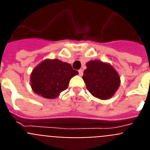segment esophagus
Returning <instances> with one entry per match:
<instances>
[{"label": "esophagus", "mask_w": 150, "mask_h": 150, "mask_svg": "<svg viewBox=\"0 0 150 150\" xmlns=\"http://www.w3.org/2000/svg\"><path fill=\"white\" fill-rule=\"evenodd\" d=\"M79 75L80 76H82L83 75V71L82 70V69H79Z\"/></svg>", "instance_id": "esophagus-1"}]
</instances>
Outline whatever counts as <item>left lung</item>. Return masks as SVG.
<instances>
[{"mask_svg":"<svg viewBox=\"0 0 150 150\" xmlns=\"http://www.w3.org/2000/svg\"><path fill=\"white\" fill-rule=\"evenodd\" d=\"M83 72V79L86 88L95 98L106 100L114 95L120 85V78L109 64L90 61Z\"/></svg>","mask_w":150,"mask_h":150,"instance_id":"obj_1","label":"left lung"}]
</instances>
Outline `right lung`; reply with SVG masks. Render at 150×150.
<instances>
[{
	"label": "right lung",
	"mask_w": 150,
	"mask_h": 150,
	"mask_svg": "<svg viewBox=\"0 0 150 150\" xmlns=\"http://www.w3.org/2000/svg\"><path fill=\"white\" fill-rule=\"evenodd\" d=\"M77 74L78 71L67 62L46 59L33 70L30 86L38 95L46 98H55L67 89L71 78Z\"/></svg>",
	"instance_id": "right-lung-1"
}]
</instances>
